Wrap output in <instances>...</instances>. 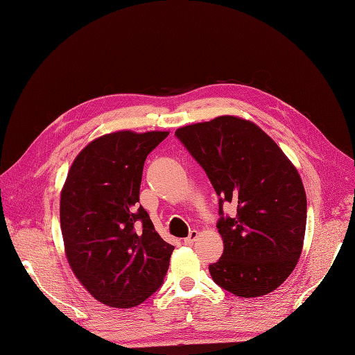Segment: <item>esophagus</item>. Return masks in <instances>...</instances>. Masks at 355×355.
Instances as JSON below:
<instances>
[{
	"label": "esophagus",
	"mask_w": 355,
	"mask_h": 355,
	"mask_svg": "<svg viewBox=\"0 0 355 355\" xmlns=\"http://www.w3.org/2000/svg\"><path fill=\"white\" fill-rule=\"evenodd\" d=\"M198 237H199V231L193 230V231H190L189 237H186V239H184V243H186V244H193L196 240H198Z\"/></svg>",
	"instance_id": "esophagus-1"
}]
</instances>
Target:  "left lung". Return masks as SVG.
Wrapping results in <instances>:
<instances>
[{
  "instance_id": "8db88e82",
  "label": "left lung",
  "mask_w": 355,
  "mask_h": 355,
  "mask_svg": "<svg viewBox=\"0 0 355 355\" xmlns=\"http://www.w3.org/2000/svg\"><path fill=\"white\" fill-rule=\"evenodd\" d=\"M175 136L219 196L224 253L212 279L237 297L266 295L290 277L303 250L307 199L298 171L254 123L222 115L180 127ZM232 202L238 214L224 217Z\"/></svg>"
}]
</instances>
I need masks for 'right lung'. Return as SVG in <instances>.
<instances>
[{"instance_id":"obj_1","label":"right lung","mask_w":355,"mask_h":355,"mask_svg":"<svg viewBox=\"0 0 355 355\" xmlns=\"http://www.w3.org/2000/svg\"><path fill=\"white\" fill-rule=\"evenodd\" d=\"M169 133L123 130L95 139L76 156L64 182L60 220L76 278L102 304H141L164 282L174 245L139 205L146 156Z\"/></svg>"}]
</instances>
